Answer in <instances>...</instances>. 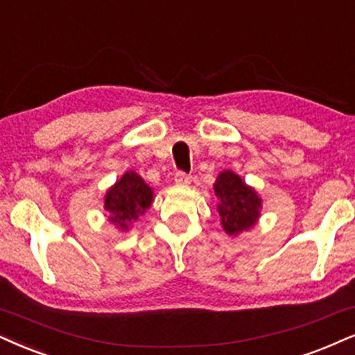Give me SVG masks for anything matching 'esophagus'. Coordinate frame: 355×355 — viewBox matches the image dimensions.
Segmentation results:
<instances>
[{
  "mask_svg": "<svg viewBox=\"0 0 355 355\" xmlns=\"http://www.w3.org/2000/svg\"><path fill=\"white\" fill-rule=\"evenodd\" d=\"M175 182H177L178 185H188V183L191 182V177L185 172H177L175 173Z\"/></svg>",
  "mask_w": 355,
  "mask_h": 355,
  "instance_id": "34e87169",
  "label": "esophagus"
}]
</instances>
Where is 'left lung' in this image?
<instances>
[{"mask_svg": "<svg viewBox=\"0 0 355 355\" xmlns=\"http://www.w3.org/2000/svg\"><path fill=\"white\" fill-rule=\"evenodd\" d=\"M213 187L218 196V213L221 216L223 230L230 236L252 230L262 208L257 191L245 185L239 175L231 170L219 173Z\"/></svg>", "mask_w": 355, "mask_h": 355, "instance_id": "obj_1", "label": "left lung"}]
</instances>
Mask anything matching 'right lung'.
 Instances as JSON below:
<instances>
[{
  "mask_svg": "<svg viewBox=\"0 0 355 355\" xmlns=\"http://www.w3.org/2000/svg\"><path fill=\"white\" fill-rule=\"evenodd\" d=\"M154 201V191L136 172H125L105 195V209L118 230H129Z\"/></svg>",
  "mask_w": 355,
  "mask_h": 355,
  "instance_id": "1",
  "label": "right lung"
}]
</instances>
